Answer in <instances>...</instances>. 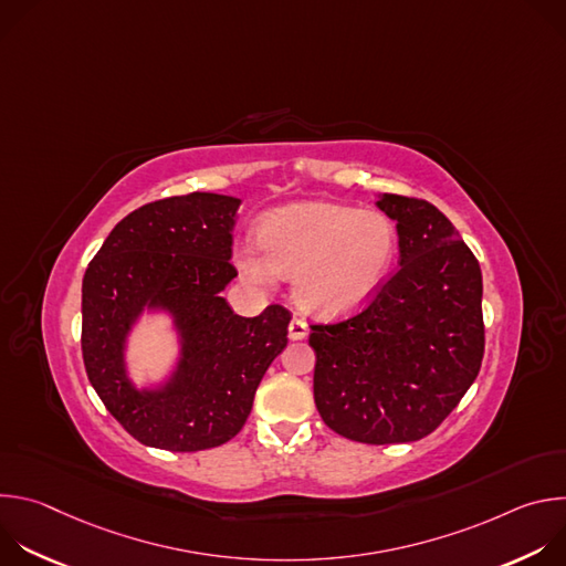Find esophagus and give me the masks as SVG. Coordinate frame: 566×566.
I'll use <instances>...</instances> for the list:
<instances>
[{
    "mask_svg": "<svg viewBox=\"0 0 566 566\" xmlns=\"http://www.w3.org/2000/svg\"><path fill=\"white\" fill-rule=\"evenodd\" d=\"M308 336V325L302 317H293L289 325V338L291 340H304Z\"/></svg>",
    "mask_w": 566,
    "mask_h": 566,
    "instance_id": "obj_1",
    "label": "esophagus"
}]
</instances>
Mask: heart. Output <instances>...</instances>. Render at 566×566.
Here are the masks:
<instances>
[{"mask_svg": "<svg viewBox=\"0 0 566 566\" xmlns=\"http://www.w3.org/2000/svg\"><path fill=\"white\" fill-rule=\"evenodd\" d=\"M260 244L244 241L237 266L249 282L271 286L293 277L295 302L319 317L365 308L389 277L398 232L380 210L334 201H297L266 212Z\"/></svg>", "mask_w": 566, "mask_h": 566, "instance_id": "heart-1", "label": "heart"}]
</instances>
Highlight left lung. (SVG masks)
I'll return each mask as SVG.
<instances>
[{"mask_svg":"<svg viewBox=\"0 0 566 566\" xmlns=\"http://www.w3.org/2000/svg\"><path fill=\"white\" fill-rule=\"evenodd\" d=\"M396 221L398 271L371 304L313 325L315 408L358 443L419 441L474 382L483 358L481 269L450 219L423 199L378 195Z\"/></svg>","mask_w":566,"mask_h":566,"instance_id":"1","label":"left lung"}]
</instances>
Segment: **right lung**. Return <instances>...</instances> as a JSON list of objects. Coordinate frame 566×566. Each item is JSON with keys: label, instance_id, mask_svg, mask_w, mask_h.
<instances>
[{"label": "right lung", "instance_id": "obj_1", "mask_svg": "<svg viewBox=\"0 0 566 566\" xmlns=\"http://www.w3.org/2000/svg\"><path fill=\"white\" fill-rule=\"evenodd\" d=\"M241 199L192 192L129 212L83 280V358L112 417L143 446L197 452L244 428L260 380L284 352L291 313L271 304L237 315L221 291ZM143 312L171 317L180 345L174 371L138 388L126 343Z\"/></svg>", "mask_w": 566, "mask_h": 566}]
</instances>
